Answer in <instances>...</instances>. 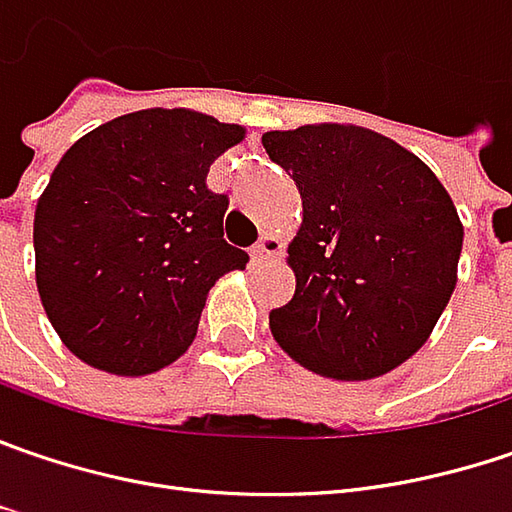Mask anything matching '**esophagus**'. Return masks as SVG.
Segmentation results:
<instances>
[{
  "mask_svg": "<svg viewBox=\"0 0 512 512\" xmlns=\"http://www.w3.org/2000/svg\"><path fill=\"white\" fill-rule=\"evenodd\" d=\"M281 249H284V243H281L275 234H263L255 246H252V260H255V263H263V260H269V257L281 255Z\"/></svg>",
  "mask_w": 512,
  "mask_h": 512,
  "instance_id": "obj_1",
  "label": "esophagus"
}]
</instances>
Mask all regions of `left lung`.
Returning a JSON list of instances; mask_svg holds the SVG:
<instances>
[{"label":"left lung","mask_w":512,"mask_h":512,"mask_svg":"<svg viewBox=\"0 0 512 512\" xmlns=\"http://www.w3.org/2000/svg\"><path fill=\"white\" fill-rule=\"evenodd\" d=\"M295 179L301 226L286 263L292 301L269 313L289 359L330 379H374L432 336L458 284L464 226L432 167L356 124L269 130Z\"/></svg>","instance_id":"8db88e82"}]
</instances>
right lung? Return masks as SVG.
Here are the masks:
<instances>
[{
    "label": "right lung",
    "mask_w": 512,
    "mask_h": 512,
    "mask_svg": "<svg viewBox=\"0 0 512 512\" xmlns=\"http://www.w3.org/2000/svg\"><path fill=\"white\" fill-rule=\"evenodd\" d=\"M246 138L196 109H138L77 138L34 211V275L80 362L156 374L196 336L208 289L249 255L223 240L228 196L208 167Z\"/></svg>",
    "instance_id": "right-lung-1"
}]
</instances>
